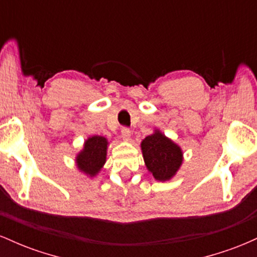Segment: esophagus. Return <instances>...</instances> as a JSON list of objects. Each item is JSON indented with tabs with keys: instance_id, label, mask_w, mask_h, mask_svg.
I'll return each instance as SVG.
<instances>
[{
	"instance_id": "obj_1",
	"label": "esophagus",
	"mask_w": 257,
	"mask_h": 257,
	"mask_svg": "<svg viewBox=\"0 0 257 257\" xmlns=\"http://www.w3.org/2000/svg\"><path fill=\"white\" fill-rule=\"evenodd\" d=\"M120 135H122L123 140L125 141H129L131 140V131H129V128H122V131H120Z\"/></svg>"
}]
</instances>
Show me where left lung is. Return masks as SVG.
I'll return each mask as SVG.
<instances>
[{
	"instance_id": "8db88e82",
	"label": "left lung",
	"mask_w": 257,
	"mask_h": 257,
	"mask_svg": "<svg viewBox=\"0 0 257 257\" xmlns=\"http://www.w3.org/2000/svg\"><path fill=\"white\" fill-rule=\"evenodd\" d=\"M141 151L147 169L158 181L172 179L182 164L180 146L159 131L141 141Z\"/></svg>"
}]
</instances>
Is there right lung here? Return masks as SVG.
<instances>
[{"instance_id":"1","label":"right lung","mask_w":257,"mask_h":257,"mask_svg":"<svg viewBox=\"0 0 257 257\" xmlns=\"http://www.w3.org/2000/svg\"><path fill=\"white\" fill-rule=\"evenodd\" d=\"M107 140L104 137L94 135L85 140L83 150L76 157V164L81 172L87 175L95 176L106 162Z\"/></svg>"}]
</instances>
